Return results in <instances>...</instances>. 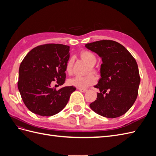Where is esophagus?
Masks as SVG:
<instances>
[{"label": "esophagus", "mask_w": 156, "mask_h": 156, "mask_svg": "<svg viewBox=\"0 0 156 156\" xmlns=\"http://www.w3.org/2000/svg\"><path fill=\"white\" fill-rule=\"evenodd\" d=\"M81 92H86L87 91V89L86 88H78Z\"/></svg>", "instance_id": "1"}]
</instances>
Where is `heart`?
I'll return each instance as SVG.
<instances>
[{
    "mask_svg": "<svg viewBox=\"0 0 156 156\" xmlns=\"http://www.w3.org/2000/svg\"><path fill=\"white\" fill-rule=\"evenodd\" d=\"M81 56L82 59L86 62L89 66L93 67L97 62V58L96 55L92 52L88 51H83L81 52ZM73 60L70 58L66 66V72L68 73H71L72 72ZM90 69L92 71L93 68ZM97 81L96 77L93 74H89L85 76H76L73 78L69 79L68 83L70 86H73L78 88H85L89 86L95 84Z\"/></svg>",
    "mask_w": 156,
    "mask_h": 156,
    "instance_id": "heart-1",
    "label": "heart"
}]
</instances>
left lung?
<instances>
[{"label":"left lung","mask_w":156,"mask_h":156,"mask_svg":"<svg viewBox=\"0 0 156 156\" xmlns=\"http://www.w3.org/2000/svg\"><path fill=\"white\" fill-rule=\"evenodd\" d=\"M85 47L102 59L101 78L94 87L97 98L90 107L97 114L109 119L124 115L133 105L140 81L135 59L124 47L112 40H100Z\"/></svg>","instance_id":"obj_1"}]
</instances>
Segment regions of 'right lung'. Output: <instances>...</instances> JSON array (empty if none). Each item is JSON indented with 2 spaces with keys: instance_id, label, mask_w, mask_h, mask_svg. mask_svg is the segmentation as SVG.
Instances as JSON below:
<instances>
[{
  "instance_id": "right-lung-1",
  "label": "right lung",
  "mask_w": 156,
  "mask_h": 156,
  "mask_svg": "<svg viewBox=\"0 0 156 156\" xmlns=\"http://www.w3.org/2000/svg\"><path fill=\"white\" fill-rule=\"evenodd\" d=\"M69 46L47 44L29 51L19 69L17 87L22 100L31 112L43 116L57 114L67 105L76 88H51L53 81L62 85L66 66L69 58Z\"/></svg>"
}]
</instances>
